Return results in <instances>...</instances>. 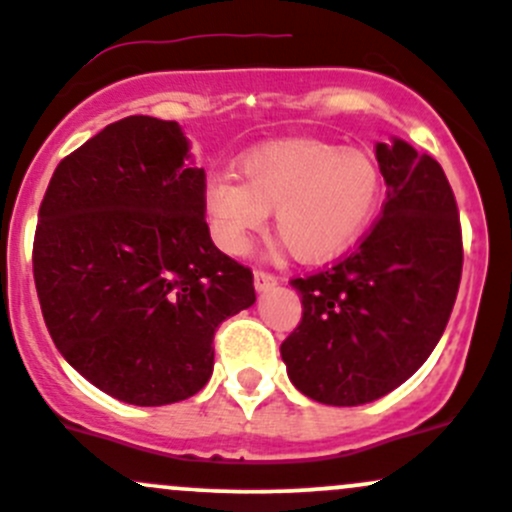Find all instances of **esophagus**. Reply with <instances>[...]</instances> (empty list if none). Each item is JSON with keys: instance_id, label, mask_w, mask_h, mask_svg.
Listing matches in <instances>:
<instances>
[{"instance_id": "1", "label": "esophagus", "mask_w": 512, "mask_h": 512, "mask_svg": "<svg viewBox=\"0 0 512 512\" xmlns=\"http://www.w3.org/2000/svg\"><path fill=\"white\" fill-rule=\"evenodd\" d=\"M275 285H277L275 275H270V272H265V270L255 272V289H257V292H267V289H272Z\"/></svg>"}]
</instances>
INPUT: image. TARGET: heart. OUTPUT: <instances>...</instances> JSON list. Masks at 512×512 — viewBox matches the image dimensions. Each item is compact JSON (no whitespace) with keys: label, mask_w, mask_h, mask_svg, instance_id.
I'll return each instance as SVG.
<instances>
[{"label":"heart","mask_w":512,"mask_h":512,"mask_svg":"<svg viewBox=\"0 0 512 512\" xmlns=\"http://www.w3.org/2000/svg\"><path fill=\"white\" fill-rule=\"evenodd\" d=\"M237 175H215L203 193L208 230L227 255H245L272 213L294 260H332L369 230L384 198L374 156L312 138L252 148L237 160Z\"/></svg>","instance_id":"1"}]
</instances>
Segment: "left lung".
I'll use <instances>...</instances> for the list:
<instances>
[{"instance_id":"1","label":"left lung","mask_w":512,"mask_h":512,"mask_svg":"<svg viewBox=\"0 0 512 512\" xmlns=\"http://www.w3.org/2000/svg\"><path fill=\"white\" fill-rule=\"evenodd\" d=\"M381 218L337 265L292 287L302 322L282 342L289 381L327 406H359L404 384L431 356L463 270L461 220L446 173L394 138L376 143Z\"/></svg>"}]
</instances>
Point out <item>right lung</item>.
Instances as JSON below:
<instances>
[{"label":"right lung","instance_id":"right-lung-1","mask_svg":"<svg viewBox=\"0 0 512 512\" xmlns=\"http://www.w3.org/2000/svg\"><path fill=\"white\" fill-rule=\"evenodd\" d=\"M175 121L128 116L56 165L39 208L34 282L61 356L136 406L190 399L215 329L255 304L250 267L210 240L205 170Z\"/></svg>","mask_w":512,"mask_h":512}]
</instances>
